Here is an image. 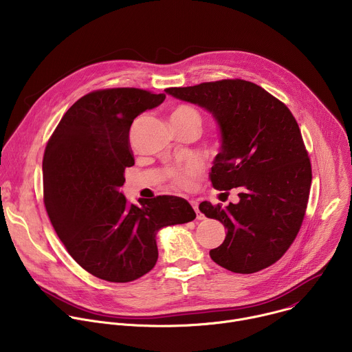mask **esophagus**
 Here are the masks:
<instances>
[{
  "instance_id": "obj_1",
  "label": "esophagus",
  "mask_w": 352,
  "mask_h": 352,
  "mask_svg": "<svg viewBox=\"0 0 352 352\" xmlns=\"http://www.w3.org/2000/svg\"><path fill=\"white\" fill-rule=\"evenodd\" d=\"M190 205H192L193 210L196 212V217H197V220H204V214L199 212V208H197V202H195V200H190Z\"/></svg>"
}]
</instances>
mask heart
<instances>
[{"mask_svg":"<svg viewBox=\"0 0 352 352\" xmlns=\"http://www.w3.org/2000/svg\"><path fill=\"white\" fill-rule=\"evenodd\" d=\"M171 120H195L200 122L199 114L195 109L189 107V106H178L173 114H171ZM199 173V166L197 164H190L188 167H185L184 170H178L173 173V181L175 185L178 186H188L189 185V179L192 177H195Z\"/></svg>","mask_w":352,"mask_h":352,"instance_id":"b5f03b06","label":"heart"}]
</instances>
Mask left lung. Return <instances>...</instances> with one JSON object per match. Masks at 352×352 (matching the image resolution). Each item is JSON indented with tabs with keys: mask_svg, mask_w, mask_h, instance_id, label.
<instances>
[{
	"mask_svg": "<svg viewBox=\"0 0 352 352\" xmlns=\"http://www.w3.org/2000/svg\"><path fill=\"white\" fill-rule=\"evenodd\" d=\"M166 93L209 111L220 131V153L210 173L216 189L238 192L239 202L199 210L226 228L210 250L221 267L249 274L277 262L302 224L312 168L299 126L280 100L261 86L224 79Z\"/></svg>",
	"mask_w": 352,
	"mask_h": 352,
	"instance_id": "8db88e82",
	"label": "left lung"
}]
</instances>
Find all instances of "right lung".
I'll return each mask as SVG.
<instances>
[{
	"label": "right lung",
	"mask_w": 352,
	"mask_h": 352,
	"mask_svg": "<svg viewBox=\"0 0 352 352\" xmlns=\"http://www.w3.org/2000/svg\"><path fill=\"white\" fill-rule=\"evenodd\" d=\"M166 94L133 87L91 91L64 114L43 159L44 205L69 255L90 274L133 281L157 262V232L192 221L185 199L163 195L129 204L121 186L135 164L133 120L160 106Z\"/></svg>",
	"instance_id": "right-lung-1"
}]
</instances>
